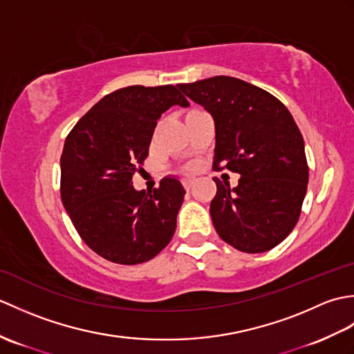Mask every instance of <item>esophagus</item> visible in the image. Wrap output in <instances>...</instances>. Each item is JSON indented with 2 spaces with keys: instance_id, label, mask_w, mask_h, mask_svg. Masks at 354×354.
<instances>
[{
  "instance_id": "esophagus-1",
  "label": "esophagus",
  "mask_w": 354,
  "mask_h": 354,
  "mask_svg": "<svg viewBox=\"0 0 354 354\" xmlns=\"http://www.w3.org/2000/svg\"><path fill=\"white\" fill-rule=\"evenodd\" d=\"M183 184L185 187V190H190L192 187H193V184H194V179L193 178H185L184 181H183Z\"/></svg>"
}]
</instances>
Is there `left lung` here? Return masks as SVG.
Instances as JSON below:
<instances>
[{
    "label": "left lung",
    "instance_id": "obj_1",
    "mask_svg": "<svg viewBox=\"0 0 354 354\" xmlns=\"http://www.w3.org/2000/svg\"><path fill=\"white\" fill-rule=\"evenodd\" d=\"M178 88L214 120V167L222 164L240 175L234 189L213 178L217 192L209 214L217 234L242 252L272 250L297 225L309 183L295 120L277 97L236 77Z\"/></svg>",
    "mask_w": 354,
    "mask_h": 354
}]
</instances>
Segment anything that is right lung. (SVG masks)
Returning a JSON list of instances; mask_svg holds the SVG:
<instances>
[{
	"label": "right lung",
	"instance_id": "add662e5",
	"mask_svg": "<svg viewBox=\"0 0 354 354\" xmlns=\"http://www.w3.org/2000/svg\"><path fill=\"white\" fill-rule=\"evenodd\" d=\"M189 102L176 86H126L95 103L65 140L61 198L82 240L100 257L138 265L160 254L176 230L185 190L167 176L150 192L132 176L149 155L162 112Z\"/></svg>",
	"mask_w": 354,
	"mask_h": 354
}]
</instances>
